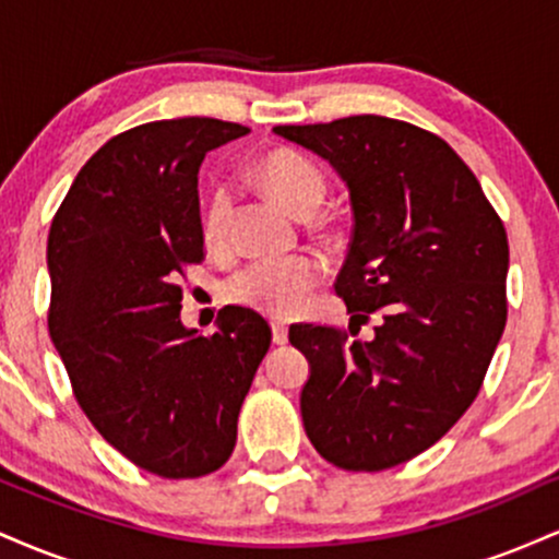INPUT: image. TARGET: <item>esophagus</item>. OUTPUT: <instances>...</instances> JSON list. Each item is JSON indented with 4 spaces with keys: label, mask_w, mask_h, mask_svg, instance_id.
Listing matches in <instances>:
<instances>
[{
    "label": "esophagus",
    "mask_w": 559,
    "mask_h": 559,
    "mask_svg": "<svg viewBox=\"0 0 559 559\" xmlns=\"http://www.w3.org/2000/svg\"><path fill=\"white\" fill-rule=\"evenodd\" d=\"M288 342V329L284 323H273V344H286Z\"/></svg>",
    "instance_id": "34e87169"
}]
</instances>
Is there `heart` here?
Segmentation results:
<instances>
[{"label":"heart","mask_w":559,"mask_h":559,"mask_svg":"<svg viewBox=\"0 0 559 559\" xmlns=\"http://www.w3.org/2000/svg\"><path fill=\"white\" fill-rule=\"evenodd\" d=\"M260 181L265 189L292 210L294 215L310 217L325 199V176L310 157L294 150H275L260 163ZM230 210L228 191H215L202 221V234L207 243H221L226 236ZM320 262L312 258L260 260L247 265L228 281L226 294L230 301L265 316H294L305 301L307 292L318 284Z\"/></svg>","instance_id":"heart-1"}]
</instances>
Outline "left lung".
I'll list each match as a JSON object with an SVG mask.
<instances>
[{"label":"left lung","instance_id":"1","mask_svg":"<svg viewBox=\"0 0 559 559\" xmlns=\"http://www.w3.org/2000/svg\"><path fill=\"white\" fill-rule=\"evenodd\" d=\"M273 133L323 157L346 183L352 241L336 294L356 335L299 323L288 342L310 378L299 407L320 457L386 471L426 452L476 400L507 323L510 247L478 178L436 133L352 115Z\"/></svg>","mask_w":559,"mask_h":559}]
</instances>
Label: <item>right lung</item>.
I'll use <instances>...</instances> for the list:
<instances>
[{
    "mask_svg": "<svg viewBox=\"0 0 559 559\" xmlns=\"http://www.w3.org/2000/svg\"><path fill=\"white\" fill-rule=\"evenodd\" d=\"M249 128L155 120L83 165L47 241L49 336L92 426L163 478L230 457L243 396L271 346L267 320L226 307L213 336L181 323L186 265L204 260L199 165Z\"/></svg>",
    "mask_w": 559,
    "mask_h": 559,
    "instance_id": "right-lung-1",
    "label": "right lung"
}]
</instances>
